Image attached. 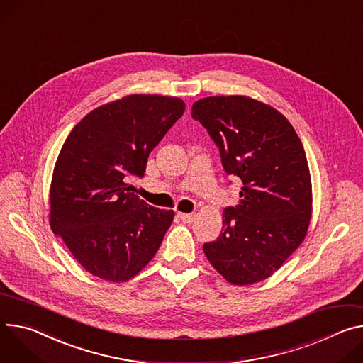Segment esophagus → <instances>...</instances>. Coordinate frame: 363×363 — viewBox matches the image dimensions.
<instances>
[{
  "label": "esophagus",
  "instance_id": "esophagus-1",
  "mask_svg": "<svg viewBox=\"0 0 363 363\" xmlns=\"http://www.w3.org/2000/svg\"><path fill=\"white\" fill-rule=\"evenodd\" d=\"M178 217L184 221V223H192L195 220V214H186V213H178Z\"/></svg>",
  "mask_w": 363,
  "mask_h": 363
}]
</instances>
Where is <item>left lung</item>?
Listing matches in <instances>:
<instances>
[{
	"label": "left lung",
	"mask_w": 363,
	"mask_h": 363,
	"mask_svg": "<svg viewBox=\"0 0 363 363\" xmlns=\"http://www.w3.org/2000/svg\"><path fill=\"white\" fill-rule=\"evenodd\" d=\"M191 116L217 145L227 175L242 181L239 204L224 210L204 253L230 284L260 282L307 235L313 192L303 143L278 110L243 95L203 98Z\"/></svg>",
	"instance_id": "left-lung-1"
}]
</instances>
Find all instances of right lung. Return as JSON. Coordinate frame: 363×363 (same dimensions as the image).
I'll use <instances>...</instances> for the list:
<instances>
[{"instance_id": "1", "label": "right lung", "mask_w": 363, "mask_h": 363, "mask_svg": "<svg viewBox=\"0 0 363 363\" xmlns=\"http://www.w3.org/2000/svg\"><path fill=\"white\" fill-rule=\"evenodd\" d=\"M185 111L181 98L127 95L86 114L65 140L50 185V227L94 277L124 282L157 252L175 213L131 192L153 147Z\"/></svg>"}]
</instances>
